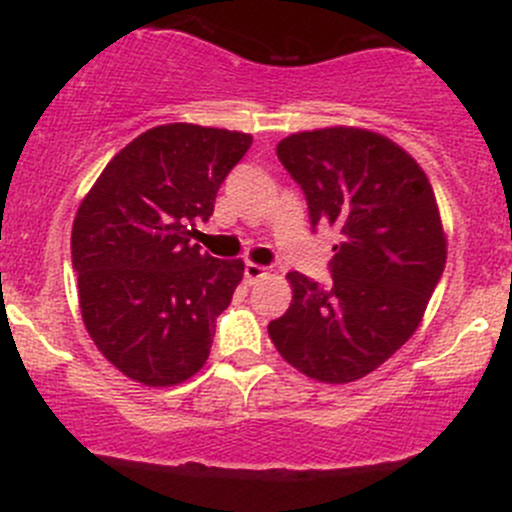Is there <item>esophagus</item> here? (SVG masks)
Segmentation results:
<instances>
[{
	"mask_svg": "<svg viewBox=\"0 0 512 512\" xmlns=\"http://www.w3.org/2000/svg\"><path fill=\"white\" fill-rule=\"evenodd\" d=\"M245 277L250 282L262 280V277H267V267L257 265V262H247V265H245Z\"/></svg>",
	"mask_w": 512,
	"mask_h": 512,
	"instance_id": "34e87169",
	"label": "esophagus"
}]
</instances>
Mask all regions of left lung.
<instances>
[{
	"label": "left lung",
	"mask_w": 512,
	"mask_h": 512,
	"mask_svg": "<svg viewBox=\"0 0 512 512\" xmlns=\"http://www.w3.org/2000/svg\"><path fill=\"white\" fill-rule=\"evenodd\" d=\"M307 195L312 225L339 232L332 285L289 272L292 302L270 322L282 359L322 384L364 379L418 329L448 255L436 195L399 143L329 126L277 143Z\"/></svg>",
	"instance_id": "1"
}]
</instances>
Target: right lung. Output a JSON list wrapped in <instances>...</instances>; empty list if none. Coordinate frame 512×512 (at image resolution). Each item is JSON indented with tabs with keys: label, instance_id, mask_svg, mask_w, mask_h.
<instances>
[{
	"label": "right lung",
	"instance_id": "obj_1",
	"mask_svg": "<svg viewBox=\"0 0 512 512\" xmlns=\"http://www.w3.org/2000/svg\"><path fill=\"white\" fill-rule=\"evenodd\" d=\"M250 146V133L227 128H148L108 160L76 210L71 262L86 332L136 384L178 386L208 361L245 262L210 257L190 237Z\"/></svg>",
	"mask_w": 512,
	"mask_h": 512
}]
</instances>
